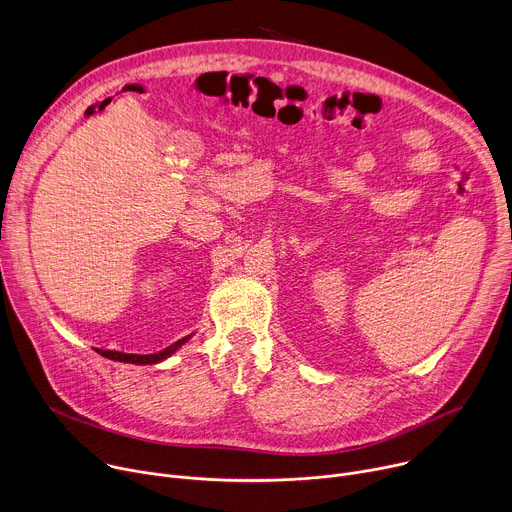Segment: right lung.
<instances>
[{
    "instance_id": "add662e5",
    "label": "right lung",
    "mask_w": 512,
    "mask_h": 512,
    "mask_svg": "<svg viewBox=\"0 0 512 512\" xmlns=\"http://www.w3.org/2000/svg\"><path fill=\"white\" fill-rule=\"evenodd\" d=\"M192 338V334L184 336L182 340L174 342L172 346L160 350V352H154V354H129V352H119V350H103V348H97V352L109 360H119V362H131V364H158L162 360H166L168 356H172L182 344H186L188 340Z\"/></svg>"
}]
</instances>
